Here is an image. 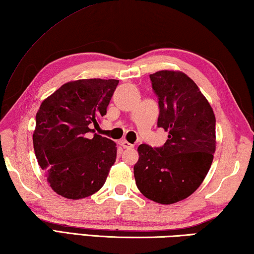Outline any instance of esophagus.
<instances>
[{"instance_id": "esophagus-1", "label": "esophagus", "mask_w": 254, "mask_h": 254, "mask_svg": "<svg viewBox=\"0 0 254 254\" xmlns=\"http://www.w3.org/2000/svg\"><path fill=\"white\" fill-rule=\"evenodd\" d=\"M120 143H121V145H122V147H123L124 149H131V148L134 147V145L131 144V143H128L127 141H126V140H122Z\"/></svg>"}]
</instances>
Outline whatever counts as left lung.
Returning a JSON list of instances; mask_svg holds the SVG:
<instances>
[{"label":"left lung","mask_w":254,"mask_h":254,"mask_svg":"<svg viewBox=\"0 0 254 254\" xmlns=\"http://www.w3.org/2000/svg\"><path fill=\"white\" fill-rule=\"evenodd\" d=\"M158 96V127L168 132L162 147L140 144L134 178L139 190L159 204H174L190 196L212 165L216 136L212 106L194 80L182 71L150 75Z\"/></svg>","instance_id":"1"}]
</instances>
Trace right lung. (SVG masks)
I'll list each match as a JSON object with an SVG mask.
<instances>
[{
  "label": "right lung",
  "mask_w": 254,
  "mask_h": 254,
  "mask_svg": "<svg viewBox=\"0 0 254 254\" xmlns=\"http://www.w3.org/2000/svg\"><path fill=\"white\" fill-rule=\"evenodd\" d=\"M117 79H79L64 84L41 103L33 148L53 190L80 199L103 187L117 159V143L92 126L106 114Z\"/></svg>",
  "instance_id": "add662e5"
}]
</instances>
